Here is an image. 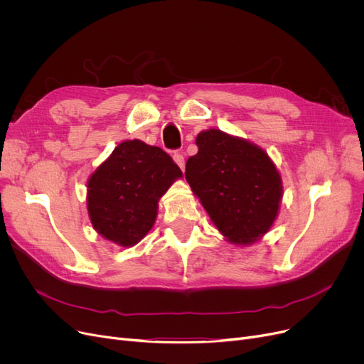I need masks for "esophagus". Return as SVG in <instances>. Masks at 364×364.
<instances>
[{"label": "esophagus", "instance_id": "1", "mask_svg": "<svg viewBox=\"0 0 364 364\" xmlns=\"http://www.w3.org/2000/svg\"><path fill=\"white\" fill-rule=\"evenodd\" d=\"M172 158H174V161H176V164L181 168V169H184V156L181 155L180 151H176L174 155H172Z\"/></svg>", "mask_w": 364, "mask_h": 364}]
</instances>
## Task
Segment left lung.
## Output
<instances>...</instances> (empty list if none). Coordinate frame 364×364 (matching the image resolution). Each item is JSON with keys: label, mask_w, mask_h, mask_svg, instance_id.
<instances>
[{"label": "left lung", "mask_w": 364, "mask_h": 364, "mask_svg": "<svg viewBox=\"0 0 364 364\" xmlns=\"http://www.w3.org/2000/svg\"><path fill=\"white\" fill-rule=\"evenodd\" d=\"M186 180L218 230L235 243L269 232L282 199V178L269 155L220 129L200 132Z\"/></svg>", "instance_id": "obj_1"}]
</instances>
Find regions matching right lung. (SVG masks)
<instances>
[{
  "mask_svg": "<svg viewBox=\"0 0 364 364\" xmlns=\"http://www.w3.org/2000/svg\"><path fill=\"white\" fill-rule=\"evenodd\" d=\"M181 176L161 147L140 140L121 143L88 180L92 227L121 246L136 245L155 223L159 198Z\"/></svg>",
  "mask_w": 364,
  "mask_h": 364,
  "instance_id": "add662e5",
  "label": "right lung"
}]
</instances>
